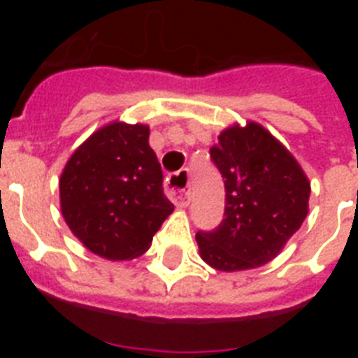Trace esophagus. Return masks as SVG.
Returning a JSON list of instances; mask_svg holds the SVG:
<instances>
[{
  "label": "esophagus",
  "mask_w": 358,
  "mask_h": 358,
  "mask_svg": "<svg viewBox=\"0 0 358 358\" xmlns=\"http://www.w3.org/2000/svg\"><path fill=\"white\" fill-rule=\"evenodd\" d=\"M166 195L176 202V206L185 208L189 204V172L181 170L166 179Z\"/></svg>",
  "instance_id": "obj_1"
}]
</instances>
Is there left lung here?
I'll return each mask as SVG.
<instances>
[{"instance_id": "left-lung-1", "label": "left lung", "mask_w": 358, "mask_h": 358, "mask_svg": "<svg viewBox=\"0 0 358 358\" xmlns=\"http://www.w3.org/2000/svg\"><path fill=\"white\" fill-rule=\"evenodd\" d=\"M210 154L222 173L226 210L217 229L195 235L199 255L224 273L262 267L308 215V177L285 145L256 122L224 129Z\"/></svg>"}]
</instances>
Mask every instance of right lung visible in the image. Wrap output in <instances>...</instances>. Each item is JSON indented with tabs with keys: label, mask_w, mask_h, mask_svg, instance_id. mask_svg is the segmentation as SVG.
Listing matches in <instances>:
<instances>
[{
	"label": "right lung",
	"mask_w": 358,
	"mask_h": 358,
	"mask_svg": "<svg viewBox=\"0 0 358 358\" xmlns=\"http://www.w3.org/2000/svg\"><path fill=\"white\" fill-rule=\"evenodd\" d=\"M145 123H107L73 152L59 179L61 211L85 249L110 262L148 251L173 204Z\"/></svg>",
	"instance_id": "1"
}]
</instances>
